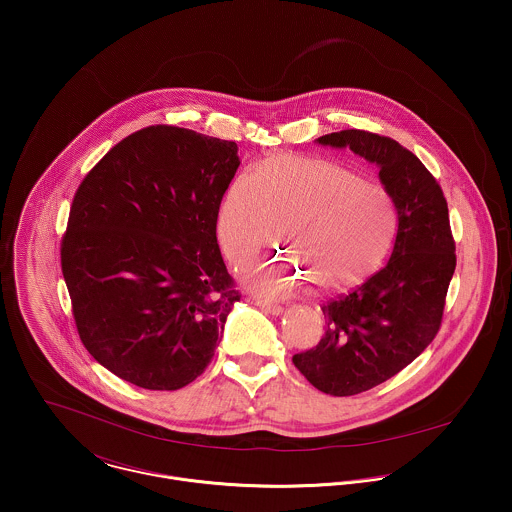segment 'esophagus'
Returning <instances> with one entry per match:
<instances>
[{
	"label": "esophagus",
	"instance_id": "1",
	"mask_svg": "<svg viewBox=\"0 0 512 512\" xmlns=\"http://www.w3.org/2000/svg\"><path fill=\"white\" fill-rule=\"evenodd\" d=\"M256 305H258L262 311L270 313V315H282V313H284V307L278 305V303H272V301H256Z\"/></svg>",
	"mask_w": 512,
	"mask_h": 512
}]
</instances>
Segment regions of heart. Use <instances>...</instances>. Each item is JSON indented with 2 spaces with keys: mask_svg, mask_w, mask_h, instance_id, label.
I'll return each mask as SVG.
<instances>
[{
  "mask_svg": "<svg viewBox=\"0 0 512 512\" xmlns=\"http://www.w3.org/2000/svg\"><path fill=\"white\" fill-rule=\"evenodd\" d=\"M278 224L293 258L252 270L246 286L276 297L313 280L325 292H341L378 270L396 232V211L388 193L355 169L286 153L228 183L217 236L228 260L246 266L276 240Z\"/></svg>",
  "mask_w": 512,
  "mask_h": 512,
  "instance_id": "heart-1",
  "label": "heart"
}]
</instances>
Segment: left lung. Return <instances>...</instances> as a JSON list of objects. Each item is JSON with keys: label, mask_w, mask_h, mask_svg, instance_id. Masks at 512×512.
Instances as JSON below:
<instances>
[{"label": "left lung", "mask_w": 512, "mask_h": 512, "mask_svg": "<svg viewBox=\"0 0 512 512\" xmlns=\"http://www.w3.org/2000/svg\"><path fill=\"white\" fill-rule=\"evenodd\" d=\"M317 144L349 147L378 165L398 215L388 264L355 292L327 301L321 307L325 337L293 355V365L317 390L353 396L398 374L438 335L455 242L443 191L412 151L363 130L333 132Z\"/></svg>", "instance_id": "8db88e82"}]
</instances>
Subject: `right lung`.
Here are the masks:
<instances>
[{"instance_id": "obj_1", "label": "right lung", "mask_w": 512, "mask_h": 512, "mask_svg": "<svg viewBox=\"0 0 512 512\" xmlns=\"http://www.w3.org/2000/svg\"><path fill=\"white\" fill-rule=\"evenodd\" d=\"M238 146L149 126L112 147L74 195L63 276L86 351L147 390H177L211 363L240 295L217 242Z\"/></svg>"}]
</instances>
